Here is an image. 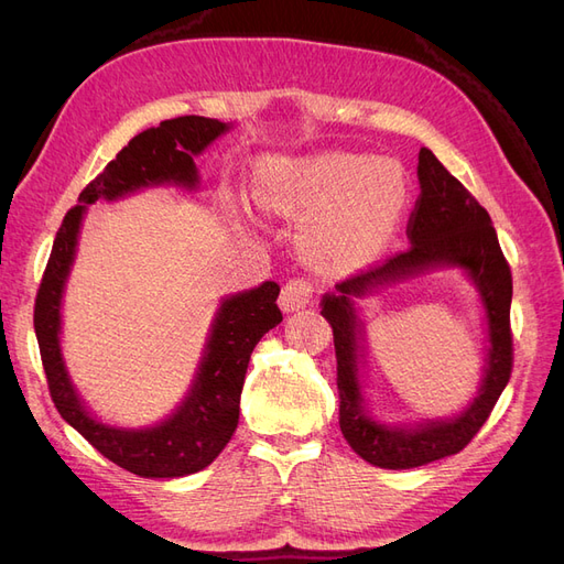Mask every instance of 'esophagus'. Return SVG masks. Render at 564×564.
Instances as JSON below:
<instances>
[{"instance_id":"34e87169","label":"esophagus","mask_w":564,"mask_h":564,"mask_svg":"<svg viewBox=\"0 0 564 564\" xmlns=\"http://www.w3.org/2000/svg\"><path fill=\"white\" fill-rule=\"evenodd\" d=\"M313 301H315V284L308 278H292L282 286L280 305L286 313L301 311V308H305V305H311Z\"/></svg>"}]
</instances>
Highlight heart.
I'll use <instances>...</instances> for the list:
<instances>
[{"mask_svg": "<svg viewBox=\"0 0 564 564\" xmlns=\"http://www.w3.org/2000/svg\"><path fill=\"white\" fill-rule=\"evenodd\" d=\"M409 187L388 158L327 152L268 164L259 181L263 207L303 218L305 242L317 261L355 268L377 259L395 235Z\"/></svg>", "mask_w": 564, "mask_h": 564, "instance_id": "1", "label": "heart"}]
</instances>
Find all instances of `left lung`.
<instances>
[{
	"mask_svg": "<svg viewBox=\"0 0 564 564\" xmlns=\"http://www.w3.org/2000/svg\"><path fill=\"white\" fill-rule=\"evenodd\" d=\"M419 183L421 195L406 224L412 247L390 256L383 263L355 272L336 284L338 294L324 296L322 301V315L334 329L340 433L355 454H360L371 466L390 470L425 466L464 449L480 433L513 371V332H510L513 278L487 209L466 191L464 183L442 166L429 148L419 152ZM437 262L460 264L481 289L492 344L488 379L481 398L460 417L419 432H392L365 417L359 406L351 296Z\"/></svg>",
	"mask_w": 564,
	"mask_h": 564,
	"instance_id": "1",
	"label": "left lung"
}]
</instances>
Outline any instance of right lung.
<instances>
[{
    "mask_svg": "<svg viewBox=\"0 0 564 564\" xmlns=\"http://www.w3.org/2000/svg\"><path fill=\"white\" fill-rule=\"evenodd\" d=\"M224 131H228V124L218 119L185 115L133 135L129 145L119 150L117 158L79 193V204L65 214L37 289L35 334L48 395L58 414L112 464L141 477L191 475L207 468L224 452L240 421V395L249 357L263 334L282 322V311L278 308L280 284L265 282L224 301L193 392L172 419L145 431L110 429L82 409L58 346L63 284L73 263L87 204L100 197H122L135 187L164 181L193 187L197 183L193 155Z\"/></svg>",
    "mask_w": 564,
    "mask_h": 564,
    "instance_id": "obj_1",
    "label": "right lung"
}]
</instances>
